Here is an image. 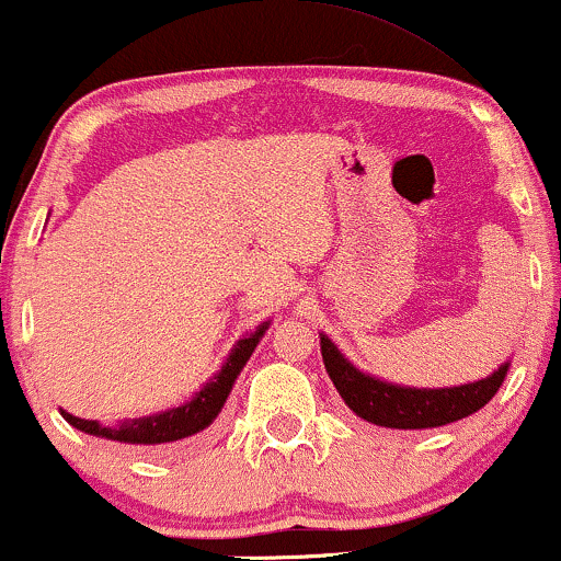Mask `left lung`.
<instances>
[{
    "instance_id": "1",
    "label": "left lung",
    "mask_w": 561,
    "mask_h": 561,
    "mask_svg": "<svg viewBox=\"0 0 561 561\" xmlns=\"http://www.w3.org/2000/svg\"><path fill=\"white\" fill-rule=\"evenodd\" d=\"M319 336L323 366L342 400L357 417L381 428H438L478 413L507 379L512 363L504 360L485 379L457 383V387H404V383L383 381L379 376L366 374L355 363H350L327 334L321 332Z\"/></svg>"
}]
</instances>
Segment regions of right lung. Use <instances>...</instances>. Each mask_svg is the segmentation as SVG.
Returning <instances> with one entry per match:
<instances>
[{
  "label": "right lung",
  "mask_w": 561,
  "mask_h": 561,
  "mask_svg": "<svg viewBox=\"0 0 561 561\" xmlns=\"http://www.w3.org/2000/svg\"><path fill=\"white\" fill-rule=\"evenodd\" d=\"M272 327V321H263L253 332L242 334L229 350L227 360L221 363V368L201 387L191 400L174 404L170 410H161V413L133 417V421H117V423H99V421H85L67 410L59 408V413L72 428L83 431V434L110 438V442L119 444H133L140 449H159L167 444L182 442V438L201 434L216 421V415L225 408L229 391H232L234 381H238L240 370L245 368V363L251 360L253 350L259 347V342L266 334V329Z\"/></svg>",
  "instance_id": "add662e5"
}]
</instances>
